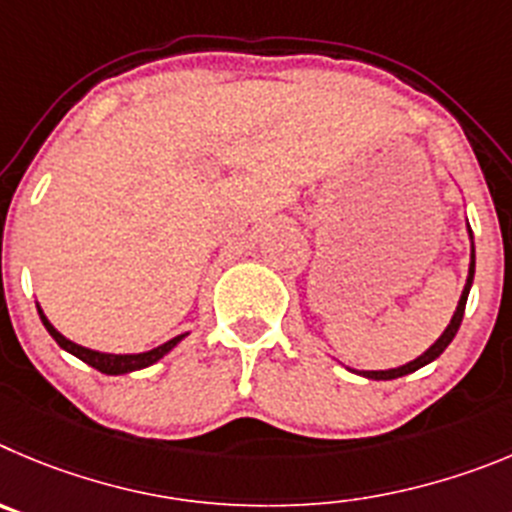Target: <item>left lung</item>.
Here are the masks:
<instances>
[{
  "instance_id": "8db88e82",
  "label": "left lung",
  "mask_w": 512,
  "mask_h": 512,
  "mask_svg": "<svg viewBox=\"0 0 512 512\" xmlns=\"http://www.w3.org/2000/svg\"><path fill=\"white\" fill-rule=\"evenodd\" d=\"M467 234H469V273H467V283H464V290L462 296H459V303H457V311H454V316H451L449 326L444 329V334L436 339L431 347L426 349V352L421 354V357L411 359V362H405V365L400 367H390V370H352V367H347V370L357 372V375L367 377V380H395V377H403V375H411V372L421 370V367L431 365L436 357H441L444 354V349L449 347L451 339L457 336L459 326H462V319H464V308H467V298H469V288H472V280H474V237H472V229H469L467 224Z\"/></svg>"
}]
</instances>
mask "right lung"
Wrapping results in <instances>:
<instances>
[{"label": "right lung", "mask_w": 512, "mask_h": 512, "mask_svg": "<svg viewBox=\"0 0 512 512\" xmlns=\"http://www.w3.org/2000/svg\"><path fill=\"white\" fill-rule=\"evenodd\" d=\"M38 313H40V321H43V326H45V329H48V334L53 336L58 347L66 349L68 354L78 357V359H81V362H86V365H89V367H94V370L104 372V375H127V372L145 370V367L155 365L158 359H163L165 354L170 352V349L176 347V344H181L183 339H186V336H188V331H186V334H178V336H173V339H168V342H165V344H160V347L147 349V352L109 354V352H96V349L81 347V344H76V342H71V339H66V336L61 334V331H58L53 324H50L48 316H45L43 308H40V303H38Z\"/></svg>", "instance_id": "1"}]
</instances>
